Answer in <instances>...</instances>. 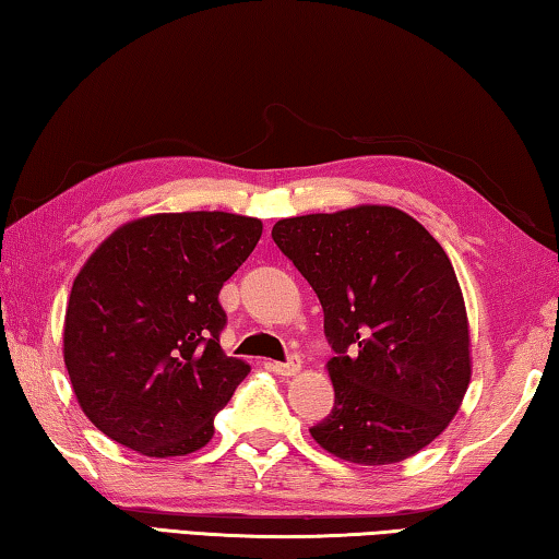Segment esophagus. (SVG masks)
Masks as SVG:
<instances>
[{
	"label": "esophagus",
	"instance_id": "esophagus-1",
	"mask_svg": "<svg viewBox=\"0 0 559 559\" xmlns=\"http://www.w3.org/2000/svg\"><path fill=\"white\" fill-rule=\"evenodd\" d=\"M272 369L282 373V377H295V373H299V369H301V359H299V356H289L287 361L272 364Z\"/></svg>",
	"mask_w": 559,
	"mask_h": 559
}]
</instances>
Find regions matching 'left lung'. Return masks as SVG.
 <instances>
[{
	"mask_svg": "<svg viewBox=\"0 0 559 559\" xmlns=\"http://www.w3.org/2000/svg\"><path fill=\"white\" fill-rule=\"evenodd\" d=\"M272 240L317 292L334 349V408L309 433L349 463L411 459L471 383L468 317L443 247L389 205L280 219Z\"/></svg>",
	"mask_w": 559,
	"mask_h": 559,
	"instance_id": "8db88e82",
	"label": "left lung"
}]
</instances>
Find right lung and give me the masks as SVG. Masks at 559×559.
I'll return each mask as SVG.
<instances>
[{
  "mask_svg": "<svg viewBox=\"0 0 559 559\" xmlns=\"http://www.w3.org/2000/svg\"><path fill=\"white\" fill-rule=\"evenodd\" d=\"M258 217L160 213L118 227L71 287L63 361L100 433L151 459L200 451L250 373L219 349L217 295L260 242Z\"/></svg>",
  "mask_w": 559,
  "mask_h": 559,
  "instance_id": "1",
  "label": "right lung"
}]
</instances>
